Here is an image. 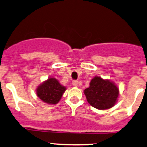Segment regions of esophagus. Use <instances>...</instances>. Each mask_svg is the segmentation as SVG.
I'll list each match as a JSON object with an SVG mask.
<instances>
[{
    "instance_id": "esophagus-1",
    "label": "esophagus",
    "mask_w": 147,
    "mask_h": 147,
    "mask_svg": "<svg viewBox=\"0 0 147 147\" xmlns=\"http://www.w3.org/2000/svg\"><path fill=\"white\" fill-rule=\"evenodd\" d=\"M78 84H79V82H78V80H75L72 82V84H73V86H75V87H78Z\"/></svg>"
}]
</instances>
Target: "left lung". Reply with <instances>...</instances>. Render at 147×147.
Returning <instances> with one entry per match:
<instances>
[{"instance_id":"8db88e82","label":"left lung","mask_w":147,"mask_h":147,"mask_svg":"<svg viewBox=\"0 0 147 147\" xmlns=\"http://www.w3.org/2000/svg\"><path fill=\"white\" fill-rule=\"evenodd\" d=\"M87 102L100 110L112 108L118 100L119 90L115 82L95 76L91 80L90 87L84 90Z\"/></svg>"}]
</instances>
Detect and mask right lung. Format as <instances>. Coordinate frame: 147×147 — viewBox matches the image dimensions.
<instances>
[{
	"label": "right lung",
	"mask_w": 147,
	"mask_h": 147,
	"mask_svg": "<svg viewBox=\"0 0 147 147\" xmlns=\"http://www.w3.org/2000/svg\"><path fill=\"white\" fill-rule=\"evenodd\" d=\"M66 89L56 78L50 77L37 87L36 94L45 103L56 105L61 100Z\"/></svg>",
	"instance_id": "right-lung-1"
}]
</instances>
